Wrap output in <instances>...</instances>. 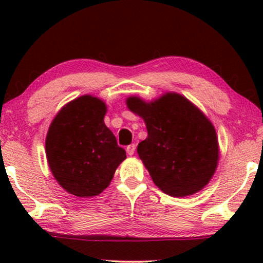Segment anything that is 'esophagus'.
Instances as JSON below:
<instances>
[{
	"label": "esophagus",
	"instance_id": "esophagus-1",
	"mask_svg": "<svg viewBox=\"0 0 263 263\" xmlns=\"http://www.w3.org/2000/svg\"><path fill=\"white\" fill-rule=\"evenodd\" d=\"M135 151H136V145H135V144L128 145L127 147H126V152H127L128 155H133V154H135Z\"/></svg>",
	"mask_w": 263,
	"mask_h": 263
}]
</instances>
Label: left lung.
Returning <instances> with one entry per match:
<instances>
[{
    "label": "left lung",
    "instance_id": "obj_1",
    "mask_svg": "<svg viewBox=\"0 0 263 263\" xmlns=\"http://www.w3.org/2000/svg\"><path fill=\"white\" fill-rule=\"evenodd\" d=\"M126 104L145 121L148 136L137 151L155 185L173 197L202 190L219 159L217 133L205 115L176 92L149 103L131 96Z\"/></svg>",
    "mask_w": 263,
    "mask_h": 263
}]
</instances>
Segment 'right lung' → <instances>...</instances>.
I'll use <instances>...</instances> for the list:
<instances>
[{
    "label": "right lung",
    "mask_w": 263,
    "mask_h": 263,
    "mask_svg": "<svg viewBox=\"0 0 263 263\" xmlns=\"http://www.w3.org/2000/svg\"><path fill=\"white\" fill-rule=\"evenodd\" d=\"M106 105L91 95L66 104L48 128L45 147L48 166L62 188L78 197L101 194L126 159L104 124Z\"/></svg>",
    "instance_id": "right-lung-1"
}]
</instances>
